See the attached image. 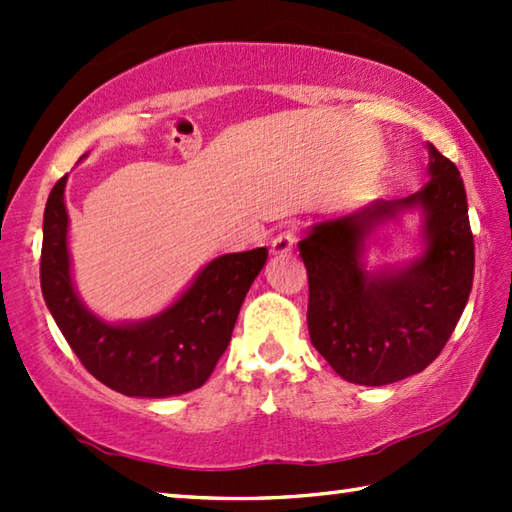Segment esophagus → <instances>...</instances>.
<instances>
[{
  "instance_id": "esophagus-1",
  "label": "esophagus",
  "mask_w": 512,
  "mask_h": 512,
  "mask_svg": "<svg viewBox=\"0 0 512 512\" xmlns=\"http://www.w3.org/2000/svg\"><path fill=\"white\" fill-rule=\"evenodd\" d=\"M294 243H296V229L294 227L280 229L274 241H271V254H287L294 249Z\"/></svg>"
}]
</instances>
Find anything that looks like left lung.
Listing matches in <instances>:
<instances>
[{
  "instance_id": "obj_1",
  "label": "left lung",
  "mask_w": 512,
  "mask_h": 512,
  "mask_svg": "<svg viewBox=\"0 0 512 512\" xmlns=\"http://www.w3.org/2000/svg\"><path fill=\"white\" fill-rule=\"evenodd\" d=\"M431 179L420 192L318 223L298 243L309 278L307 327L318 353L353 384L382 387L440 356L471 296L475 243L466 190L451 159L429 145ZM422 206L425 254L398 272H367L363 236L378 217Z\"/></svg>"
}]
</instances>
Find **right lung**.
Segmentation results:
<instances>
[{
  "label": "right lung",
  "instance_id": "obj_1",
  "mask_svg": "<svg viewBox=\"0 0 512 512\" xmlns=\"http://www.w3.org/2000/svg\"><path fill=\"white\" fill-rule=\"evenodd\" d=\"M66 176L50 190L41 243V294L70 349L106 387L134 398H168L203 387L223 356L238 311L267 260V247L212 260L192 287L152 320L106 325L81 305L70 280Z\"/></svg>",
  "mask_w": 512,
  "mask_h": 512
}]
</instances>
